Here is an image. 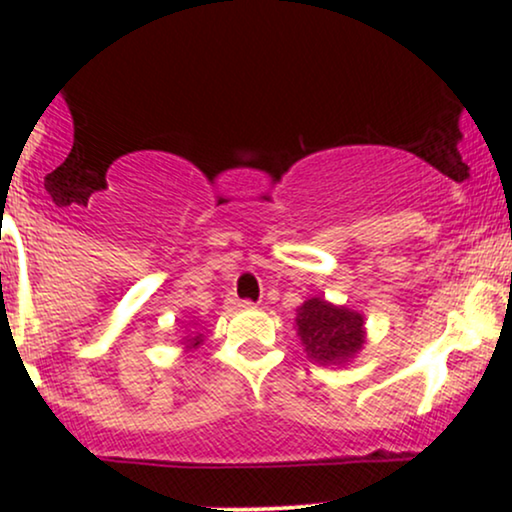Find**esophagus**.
I'll return each instance as SVG.
<instances>
[{"instance_id":"obj_1","label":"esophagus","mask_w":512,"mask_h":512,"mask_svg":"<svg viewBox=\"0 0 512 512\" xmlns=\"http://www.w3.org/2000/svg\"><path fill=\"white\" fill-rule=\"evenodd\" d=\"M233 305H236V308H252V301H248V298H245V301H233Z\"/></svg>"}]
</instances>
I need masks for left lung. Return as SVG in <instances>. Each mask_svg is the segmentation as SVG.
<instances>
[{
    "label": "left lung",
    "instance_id": "obj_1",
    "mask_svg": "<svg viewBox=\"0 0 512 512\" xmlns=\"http://www.w3.org/2000/svg\"><path fill=\"white\" fill-rule=\"evenodd\" d=\"M298 334L313 361L344 363L363 346V315L349 308L310 298L298 308Z\"/></svg>",
    "mask_w": 512,
    "mask_h": 512
}]
</instances>
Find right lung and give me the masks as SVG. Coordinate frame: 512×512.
Masks as SVG:
<instances>
[{"mask_svg": "<svg viewBox=\"0 0 512 512\" xmlns=\"http://www.w3.org/2000/svg\"><path fill=\"white\" fill-rule=\"evenodd\" d=\"M199 342H202V334H197V337H192V339H187V344L190 346H197Z\"/></svg>", "mask_w": 512, "mask_h": 512, "instance_id": "1", "label": "right lung"}]
</instances>
